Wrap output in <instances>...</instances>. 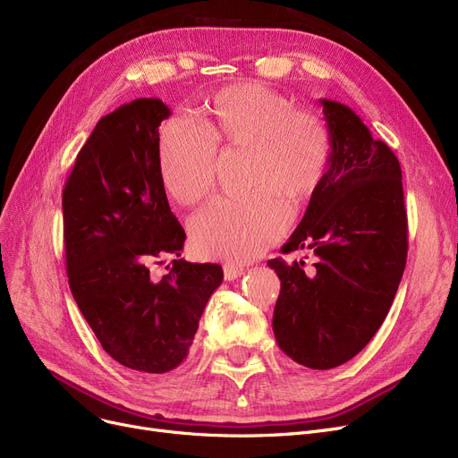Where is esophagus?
Here are the masks:
<instances>
[{"mask_svg": "<svg viewBox=\"0 0 458 458\" xmlns=\"http://www.w3.org/2000/svg\"><path fill=\"white\" fill-rule=\"evenodd\" d=\"M223 271H225V280H228V282H232V280H235V278L243 275V267L235 266V263H225Z\"/></svg>", "mask_w": 458, "mask_h": 458, "instance_id": "34e87169", "label": "esophagus"}]
</instances>
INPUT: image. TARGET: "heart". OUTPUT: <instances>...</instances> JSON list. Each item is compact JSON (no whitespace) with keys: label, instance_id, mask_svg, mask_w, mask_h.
<instances>
[{"label":"heart","instance_id":"heart-1","mask_svg":"<svg viewBox=\"0 0 458 458\" xmlns=\"http://www.w3.org/2000/svg\"><path fill=\"white\" fill-rule=\"evenodd\" d=\"M216 147L250 150L249 185L258 189L209 202L192 216L191 242L206 258L249 261L290 226L283 197L302 204L321 185L330 135L316 114L266 85L226 87L208 102L202 130L173 118L159 131V174L171 199L191 206L209 195Z\"/></svg>","mask_w":458,"mask_h":458}]
</instances>
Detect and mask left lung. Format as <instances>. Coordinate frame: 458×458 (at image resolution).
<instances>
[{
	"instance_id": "1",
	"label": "left lung",
	"mask_w": 458,
	"mask_h": 458,
	"mask_svg": "<svg viewBox=\"0 0 458 458\" xmlns=\"http://www.w3.org/2000/svg\"><path fill=\"white\" fill-rule=\"evenodd\" d=\"M330 161L282 252L314 250L316 263L267 266L280 278L273 332L278 347L310 369L338 368L386 319L403 278L408 226L401 166L351 107L319 100Z\"/></svg>"
}]
</instances>
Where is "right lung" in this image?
I'll return each mask as SVG.
<instances>
[{"label":"right lung","mask_w":458,"mask_h":458,"mask_svg":"<svg viewBox=\"0 0 458 458\" xmlns=\"http://www.w3.org/2000/svg\"><path fill=\"white\" fill-rule=\"evenodd\" d=\"M171 116L139 98L100 118L63 191L70 292L104 351L130 369L166 373L189 354L223 282L216 263L180 258L185 232L159 174V126ZM174 255L159 281L149 266Z\"/></svg>","instance_id":"1"}]
</instances>
